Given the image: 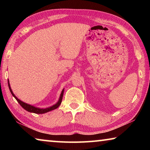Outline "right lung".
<instances>
[{"label": "right lung", "instance_id": "1", "mask_svg": "<svg viewBox=\"0 0 150 150\" xmlns=\"http://www.w3.org/2000/svg\"><path fill=\"white\" fill-rule=\"evenodd\" d=\"M8 85L10 91H11V93L12 95V96H13L14 97L16 98V100L18 101V103L20 104V106H21L24 109H25V110H26V111L30 112L35 113V114H44V113L48 112H50V111H52L53 110H55V109H56L57 108L59 107V105H61V103H62L63 96V92H64V88H63V89L62 91V93H61V95H60V96L59 98V100H58L57 102L55 103V105L51 106H50V107L45 108H38V107H35V106H34L29 105V104L24 103V102H23V101H22L21 100L18 99V98L16 96H15V95L13 93V92H12V91L11 89V85H10V83H9L8 79Z\"/></svg>", "mask_w": 150, "mask_h": 150}]
</instances>
